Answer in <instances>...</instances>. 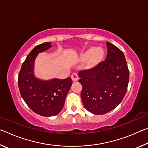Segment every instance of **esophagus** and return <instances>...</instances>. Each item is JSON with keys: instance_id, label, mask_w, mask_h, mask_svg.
I'll use <instances>...</instances> for the list:
<instances>
[{"instance_id": "obj_1", "label": "esophagus", "mask_w": 148, "mask_h": 148, "mask_svg": "<svg viewBox=\"0 0 148 148\" xmlns=\"http://www.w3.org/2000/svg\"><path fill=\"white\" fill-rule=\"evenodd\" d=\"M71 77H72V81H73V82H76L79 79L78 76H77V73L72 74V76H71Z\"/></svg>"}]
</instances>
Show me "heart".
I'll list each match as a JSON object with an SVG mask.
<instances>
[{"mask_svg": "<svg viewBox=\"0 0 148 148\" xmlns=\"http://www.w3.org/2000/svg\"><path fill=\"white\" fill-rule=\"evenodd\" d=\"M104 56V51L101 47H91L82 52L78 57L79 61H86V68L91 69L101 62Z\"/></svg>", "mask_w": 148, "mask_h": 148, "instance_id": "obj_1", "label": "heart"}]
</instances>
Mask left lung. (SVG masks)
<instances>
[{
	"instance_id": "1",
	"label": "left lung",
	"mask_w": 148,
	"mask_h": 148,
	"mask_svg": "<svg viewBox=\"0 0 148 148\" xmlns=\"http://www.w3.org/2000/svg\"><path fill=\"white\" fill-rule=\"evenodd\" d=\"M106 46L108 55L104 61L78 73L82 102L87 110L97 115L108 113L121 103L129 82V71L123 51L108 42Z\"/></svg>"
}]
</instances>
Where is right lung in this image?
<instances>
[{"instance_id": "right-lung-1", "label": "right lung", "mask_w": 148, "mask_h": 148, "mask_svg": "<svg viewBox=\"0 0 148 148\" xmlns=\"http://www.w3.org/2000/svg\"><path fill=\"white\" fill-rule=\"evenodd\" d=\"M51 47V42L35 47L22 64L18 77L19 91L24 101L35 113L45 117L54 116L61 111L72 84L71 77L45 80L35 76L36 57Z\"/></svg>"}]
</instances>
